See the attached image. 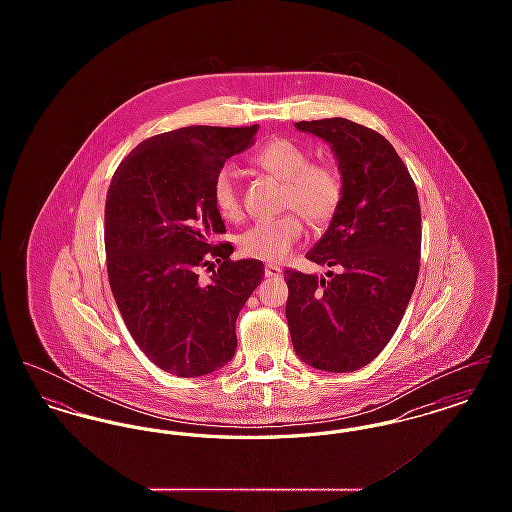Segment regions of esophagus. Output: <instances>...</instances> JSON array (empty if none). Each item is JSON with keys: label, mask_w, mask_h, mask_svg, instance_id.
I'll use <instances>...</instances> for the list:
<instances>
[{"label": "esophagus", "mask_w": 512, "mask_h": 512, "mask_svg": "<svg viewBox=\"0 0 512 512\" xmlns=\"http://www.w3.org/2000/svg\"><path fill=\"white\" fill-rule=\"evenodd\" d=\"M265 276L267 278H280L282 276V268L276 267V265H267L265 267Z\"/></svg>", "instance_id": "1"}]
</instances>
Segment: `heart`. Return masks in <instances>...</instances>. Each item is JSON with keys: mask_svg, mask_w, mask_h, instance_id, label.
Returning a JSON list of instances; mask_svg holds the SVG:
<instances>
[{"mask_svg": "<svg viewBox=\"0 0 512 512\" xmlns=\"http://www.w3.org/2000/svg\"><path fill=\"white\" fill-rule=\"evenodd\" d=\"M251 161L284 182L282 209L302 213V217L320 224L332 219L340 207L343 184L340 174L328 165L311 163L305 149L286 138H274L259 147ZM213 201L220 217L238 220L242 217V197L238 190V174L232 167L217 172L213 182ZM303 234V220L296 213L276 219L259 220L240 236L242 253L276 263L282 261Z\"/></svg>", "mask_w": 512, "mask_h": 512, "instance_id": "heart-1", "label": "heart"}]
</instances>
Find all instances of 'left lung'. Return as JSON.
Masks as SVG:
<instances>
[{
    "instance_id": "left-lung-1",
    "label": "left lung",
    "mask_w": 512,
    "mask_h": 512,
    "mask_svg": "<svg viewBox=\"0 0 512 512\" xmlns=\"http://www.w3.org/2000/svg\"><path fill=\"white\" fill-rule=\"evenodd\" d=\"M295 128L330 146L343 195L328 230L305 255L336 270L284 272L293 349L318 370L351 372L380 355L411 301L422 240L418 194L382 134L340 117Z\"/></svg>"
}]
</instances>
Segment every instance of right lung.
<instances>
[{
    "label": "right lung",
    "instance_id": "right-lung-1",
    "mask_svg": "<svg viewBox=\"0 0 512 512\" xmlns=\"http://www.w3.org/2000/svg\"><path fill=\"white\" fill-rule=\"evenodd\" d=\"M245 128L186 126L157 134L124 157L105 203L107 274L122 320L149 361L195 378L236 353V320L265 278L257 259L230 261L215 245L224 222L213 182L226 159L253 144ZM220 265L209 281L196 270Z\"/></svg>",
    "mask_w": 512,
    "mask_h": 512
}]
</instances>
